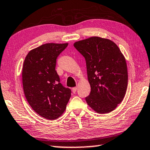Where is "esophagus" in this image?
<instances>
[{
	"instance_id": "esophagus-1",
	"label": "esophagus",
	"mask_w": 150,
	"mask_h": 150,
	"mask_svg": "<svg viewBox=\"0 0 150 150\" xmlns=\"http://www.w3.org/2000/svg\"><path fill=\"white\" fill-rule=\"evenodd\" d=\"M77 87H73V88H72L73 93H75L76 91H77Z\"/></svg>"
}]
</instances>
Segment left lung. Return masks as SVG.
Wrapping results in <instances>:
<instances>
[{"mask_svg":"<svg viewBox=\"0 0 150 150\" xmlns=\"http://www.w3.org/2000/svg\"><path fill=\"white\" fill-rule=\"evenodd\" d=\"M85 57L91 93L85 98L96 112L109 113L122 101L128 86L126 59L112 40L98 36L74 43Z\"/></svg>","mask_w":150,"mask_h":150,"instance_id":"1","label":"left lung"}]
</instances>
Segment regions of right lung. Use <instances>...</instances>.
Wrapping results in <instances>:
<instances>
[{
  "label": "right lung",
  "instance_id": "right-lung-1",
  "mask_svg": "<svg viewBox=\"0 0 150 150\" xmlns=\"http://www.w3.org/2000/svg\"><path fill=\"white\" fill-rule=\"evenodd\" d=\"M68 45L48 43L30 50L22 67L25 96L35 112L48 120L63 115L71 91L60 83L55 71L56 59Z\"/></svg>",
  "mask_w": 150,
  "mask_h": 150
}]
</instances>
